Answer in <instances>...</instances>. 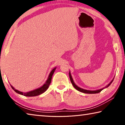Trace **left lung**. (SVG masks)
Segmentation results:
<instances>
[{"label": "left lung", "instance_id": "obj_1", "mask_svg": "<svg viewBox=\"0 0 125 125\" xmlns=\"http://www.w3.org/2000/svg\"><path fill=\"white\" fill-rule=\"evenodd\" d=\"M69 78H70V80H71V83H72V85H73V86L76 89H77V90H78V91H79V92H82V93H86V94H96V93H100L101 91H102L104 89V88H107V87H108V86L110 85V84L112 83V82H113V80H114V79H113V80H112V81L110 82V83L108 85H107L106 86H105V88H102V89H99V90H85V89H82V88H79V87H78V86H77V85H76L75 84V83H74V82H73V79H72V76H71V73H70V72L69 73Z\"/></svg>", "mask_w": 125, "mask_h": 125}]
</instances>
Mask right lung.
Segmentation results:
<instances>
[{"label": "right lung", "mask_w": 125, "mask_h": 125, "mask_svg": "<svg viewBox=\"0 0 125 125\" xmlns=\"http://www.w3.org/2000/svg\"><path fill=\"white\" fill-rule=\"evenodd\" d=\"M56 68H54L53 69L52 71L51 72V73L50 74L49 76H48V79L47 80V81L46 82L45 84H44L43 85H42L41 87H40V88L37 89L32 90V91H31V92H27V93H22V92H20V91H18V90H16L15 89H14V87H12V86L11 85V88H12V89H13L15 91V92H16L17 93H18V94L22 95H24V96H35L39 95L45 92V91H46V90L49 87L50 84L51 83V82L52 75H53V73L54 72V71H55V69H56Z\"/></svg>", "instance_id": "1"}]
</instances>
